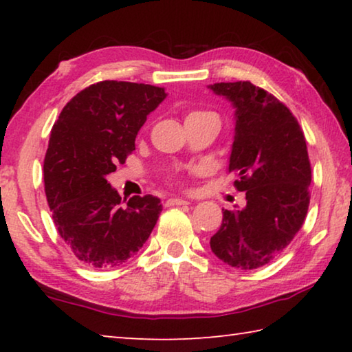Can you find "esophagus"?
Returning a JSON list of instances; mask_svg holds the SVG:
<instances>
[{"label":"esophagus","mask_w":352,"mask_h":352,"mask_svg":"<svg viewBox=\"0 0 352 352\" xmlns=\"http://www.w3.org/2000/svg\"><path fill=\"white\" fill-rule=\"evenodd\" d=\"M189 201L180 199V197H172L166 200V206H182V205H188Z\"/></svg>","instance_id":"esophagus-1"}]
</instances>
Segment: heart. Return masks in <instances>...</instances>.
I'll return each mask as SVG.
<instances>
[{"label":"heart","mask_w":352,"mask_h":352,"mask_svg":"<svg viewBox=\"0 0 352 352\" xmlns=\"http://www.w3.org/2000/svg\"><path fill=\"white\" fill-rule=\"evenodd\" d=\"M206 111H190L189 115H188V118H190V116H197V115H205Z\"/></svg>","instance_id":"heart-1"}]
</instances>
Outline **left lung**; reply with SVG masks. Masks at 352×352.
<instances>
[{"label":"left lung","mask_w":352,"mask_h":352,"mask_svg":"<svg viewBox=\"0 0 352 352\" xmlns=\"http://www.w3.org/2000/svg\"><path fill=\"white\" fill-rule=\"evenodd\" d=\"M210 88L236 109L228 170L247 199L242 210H222V225L210 245L234 269H259L275 259L305 223L312 180L306 138L292 111L264 88L248 80Z\"/></svg>","instance_id":"8db88e82"}]
</instances>
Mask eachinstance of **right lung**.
<instances>
[{
    "label": "right lung",
    "instance_id": "1",
    "mask_svg": "<svg viewBox=\"0 0 352 352\" xmlns=\"http://www.w3.org/2000/svg\"><path fill=\"white\" fill-rule=\"evenodd\" d=\"M164 88L102 80L77 93L51 130L45 155L46 200L58 234L91 269L121 265L151 236L162 201L135 195L121 206L107 175L135 151L147 115L163 102Z\"/></svg>",
    "mask_w": 352,
    "mask_h": 352
}]
</instances>
